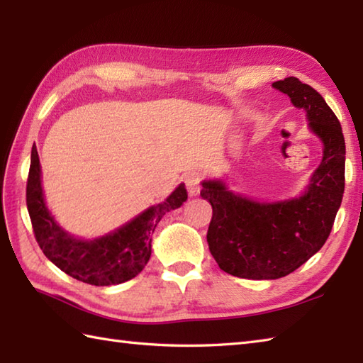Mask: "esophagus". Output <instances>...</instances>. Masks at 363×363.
<instances>
[{"mask_svg":"<svg viewBox=\"0 0 363 363\" xmlns=\"http://www.w3.org/2000/svg\"><path fill=\"white\" fill-rule=\"evenodd\" d=\"M184 182H186V189L190 196H196L201 190V174L198 172H190L184 177Z\"/></svg>","mask_w":363,"mask_h":363,"instance_id":"1","label":"esophagus"}]
</instances>
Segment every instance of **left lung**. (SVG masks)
<instances>
[{"instance_id":"1","label":"left lung","mask_w":363,"mask_h":363,"mask_svg":"<svg viewBox=\"0 0 363 363\" xmlns=\"http://www.w3.org/2000/svg\"><path fill=\"white\" fill-rule=\"evenodd\" d=\"M304 109L323 142V159L304 195L259 203L235 195L223 181H204L201 196L212 206L207 243L218 267L243 279H277L321 250L345 191V138L340 121L317 90L298 78L273 82Z\"/></svg>"}]
</instances>
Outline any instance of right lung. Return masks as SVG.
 <instances>
[{
    "label": "right lung",
    "instance_id": "right-lung-1",
    "mask_svg": "<svg viewBox=\"0 0 363 363\" xmlns=\"http://www.w3.org/2000/svg\"><path fill=\"white\" fill-rule=\"evenodd\" d=\"M186 199L187 190L181 184L164 203L150 207L120 229L95 240H81L67 234L46 209L40 160L35 146L30 151L26 206L35 240L54 265L86 284L113 285L135 277L151 257V237L157 223Z\"/></svg>",
    "mask_w": 363,
    "mask_h": 363
}]
</instances>
